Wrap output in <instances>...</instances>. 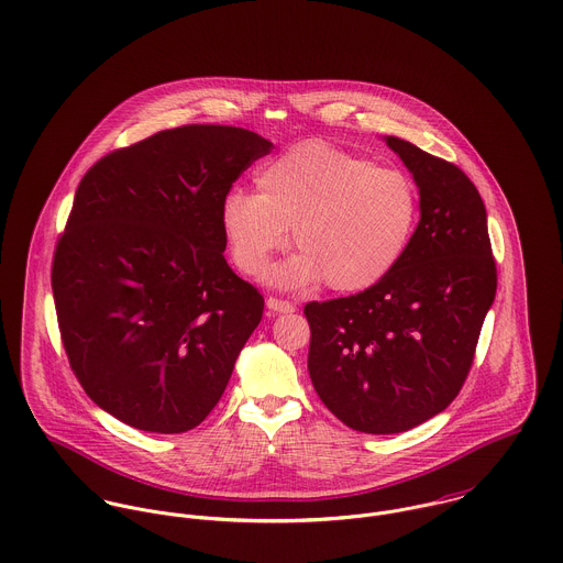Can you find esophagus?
<instances>
[{
  "label": "esophagus",
  "mask_w": 563,
  "mask_h": 563,
  "mask_svg": "<svg viewBox=\"0 0 563 563\" xmlns=\"http://www.w3.org/2000/svg\"><path fill=\"white\" fill-rule=\"evenodd\" d=\"M267 307V316H278V313H294L296 307L287 300H280V298H267L265 302Z\"/></svg>",
  "instance_id": "obj_1"
}]
</instances>
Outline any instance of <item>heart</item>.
<instances>
[{"label": "heart", "instance_id": "obj_1", "mask_svg": "<svg viewBox=\"0 0 563 563\" xmlns=\"http://www.w3.org/2000/svg\"><path fill=\"white\" fill-rule=\"evenodd\" d=\"M222 230L234 265L263 276L272 258L300 247L276 280L307 287L320 280L339 294H361L385 280L407 254L420 218L413 180L327 141L294 145L256 172V194L228 191Z\"/></svg>", "mask_w": 563, "mask_h": 563}]
</instances>
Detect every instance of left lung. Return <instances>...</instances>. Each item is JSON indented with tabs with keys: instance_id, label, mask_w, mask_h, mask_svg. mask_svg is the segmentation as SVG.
Wrapping results in <instances>:
<instances>
[{
	"instance_id": "8db88e82",
	"label": "left lung",
	"mask_w": 563,
	"mask_h": 563,
	"mask_svg": "<svg viewBox=\"0 0 563 563\" xmlns=\"http://www.w3.org/2000/svg\"><path fill=\"white\" fill-rule=\"evenodd\" d=\"M385 141L420 189L411 245L372 289L305 307L320 400L372 435L409 431L449 407L496 296L487 213L472 180L409 141Z\"/></svg>"
}]
</instances>
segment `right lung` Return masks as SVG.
<instances>
[{
  "label": "right lung",
  "instance_id": "1",
  "mask_svg": "<svg viewBox=\"0 0 563 563\" xmlns=\"http://www.w3.org/2000/svg\"><path fill=\"white\" fill-rule=\"evenodd\" d=\"M272 147L191 123L114 150L80 180L54 305L76 378L123 424L185 433L220 402L265 305L225 263L222 200Z\"/></svg>",
  "mask_w": 563,
  "mask_h": 563
}]
</instances>
